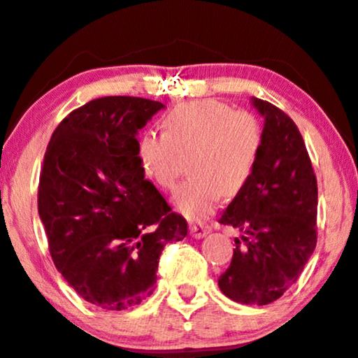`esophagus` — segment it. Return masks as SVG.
<instances>
[{"instance_id":"obj_1","label":"esophagus","mask_w":358,"mask_h":358,"mask_svg":"<svg viewBox=\"0 0 358 358\" xmlns=\"http://www.w3.org/2000/svg\"><path fill=\"white\" fill-rule=\"evenodd\" d=\"M188 230H190V236H193V238H203L208 234V228L203 225H190Z\"/></svg>"}]
</instances>
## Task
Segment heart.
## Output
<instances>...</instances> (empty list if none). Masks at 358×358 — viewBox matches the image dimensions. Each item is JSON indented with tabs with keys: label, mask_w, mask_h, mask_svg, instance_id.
<instances>
[{
	"label": "heart",
	"mask_w": 358,
	"mask_h": 358,
	"mask_svg": "<svg viewBox=\"0 0 358 358\" xmlns=\"http://www.w3.org/2000/svg\"><path fill=\"white\" fill-rule=\"evenodd\" d=\"M165 133L145 131L136 146L146 176L173 190L190 158L192 178L178 188L175 208L192 222L213 212L220 198L234 196L247 185L262 150L260 122L248 111H234L218 100L176 106L163 118Z\"/></svg>",
	"instance_id": "b5f03b06"
}]
</instances>
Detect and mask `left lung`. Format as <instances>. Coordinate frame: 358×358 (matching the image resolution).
Here are the masks:
<instances>
[{
    "instance_id": "obj_1",
    "label": "left lung",
    "mask_w": 358,
    "mask_h": 358,
    "mask_svg": "<svg viewBox=\"0 0 358 358\" xmlns=\"http://www.w3.org/2000/svg\"><path fill=\"white\" fill-rule=\"evenodd\" d=\"M264 118V140L252 176L222 213L220 223L243 231L231 264L218 278L228 299L266 305L302 273L317 245V178L303 138L290 116L252 98Z\"/></svg>"
}]
</instances>
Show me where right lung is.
Listing matches in <instances>:
<instances>
[{
	"label": "right lung",
	"mask_w": 358,
	"mask_h": 358,
	"mask_svg": "<svg viewBox=\"0 0 358 358\" xmlns=\"http://www.w3.org/2000/svg\"><path fill=\"white\" fill-rule=\"evenodd\" d=\"M165 108L160 101L105 96L71 111L46 148L38 213L55 266L86 302L135 307L153 294L168 242L187 222L145 180L138 130Z\"/></svg>",
	"instance_id": "right-lung-1"
}]
</instances>
